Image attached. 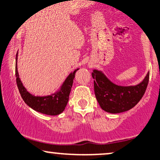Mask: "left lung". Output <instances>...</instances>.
<instances>
[{"instance_id":"1","label":"left lung","mask_w":160,"mask_h":160,"mask_svg":"<svg viewBox=\"0 0 160 160\" xmlns=\"http://www.w3.org/2000/svg\"><path fill=\"white\" fill-rule=\"evenodd\" d=\"M94 91L100 107L110 113L131 109L145 94L149 81V72L143 81L135 86H119L110 82L102 71L93 70Z\"/></svg>"}]
</instances>
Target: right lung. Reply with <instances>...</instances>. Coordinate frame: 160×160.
<instances>
[{"label":"right lung","mask_w":160,"mask_h":160,"mask_svg":"<svg viewBox=\"0 0 160 160\" xmlns=\"http://www.w3.org/2000/svg\"><path fill=\"white\" fill-rule=\"evenodd\" d=\"M17 60L18 52L16 55V62H15V76H16L18 88L25 103L35 111L43 114L56 116L62 113L68 102L69 96H70L71 88L73 83L75 74L78 69L75 70L73 72L69 75L58 91L52 95L35 96L27 91L20 79L18 72Z\"/></svg>","instance_id":"1"}]
</instances>
